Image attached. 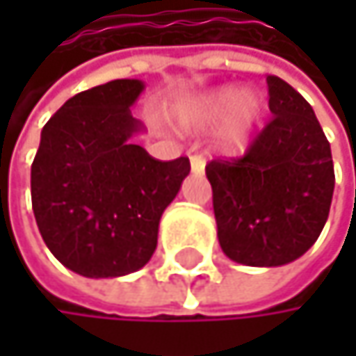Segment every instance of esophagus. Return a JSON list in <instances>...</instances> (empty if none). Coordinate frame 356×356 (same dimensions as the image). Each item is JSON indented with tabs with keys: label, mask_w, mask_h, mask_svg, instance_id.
Returning <instances> with one entry per match:
<instances>
[{
	"label": "esophagus",
	"mask_w": 356,
	"mask_h": 356,
	"mask_svg": "<svg viewBox=\"0 0 356 356\" xmlns=\"http://www.w3.org/2000/svg\"><path fill=\"white\" fill-rule=\"evenodd\" d=\"M191 173L193 175H204V171H206V161L202 159V156H191Z\"/></svg>",
	"instance_id": "34e87169"
}]
</instances>
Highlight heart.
<instances>
[{"instance_id":"1","label":"heart","mask_w":356,"mask_h":356,"mask_svg":"<svg viewBox=\"0 0 356 356\" xmlns=\"http://www.w3.org/2000/svg\"><path fill=\"white\" fill-rule=\"evenodd\" d=\"M222 117L225 121L214 138L216 150L222 154L245 152L261 117V101L257 95L222 86L200 95L181 111V121L189 129H206Z\"/></svg>"}]
</instances>
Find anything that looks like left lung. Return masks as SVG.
<instances>
[{
	"label": "left lung",
	"mask_w": 356,
	"mask_h": 356,
	"mask_svg": "<svg viewBox=\"0 0 356 356\" xmlns=\"http://www.w3.org/2000/svg\"><path fill=\"white\" fill-rule=\"evenodd\" d=\"M272 121L237 161H212L216 235L237 264L276 268L312 248L330 214L334 163L312 105L284 80L266 78Z\"/></svg>",
	"instance_id": "obj_1"
}]
</instances>
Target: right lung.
Instances as JSON below:
<instances>
[{"label":"right lung","instance_id":"right-lung-1","mask_svg":"<svg viewBox=\"0 0 356 356\" xmlns=\"http://www.w3.org/2000/svg\"><path fill=\"white\" fill-rule=\"evenodd\" d=\"M144 88L125 78L84 90L40 131L31 169L36 227L49 251L86 278L144 268L161 216L189 175V159L163 163L134 142L146 129L131 115Z\"/></svg>","mask_w":356,"mask_h":356}]
</instances>
